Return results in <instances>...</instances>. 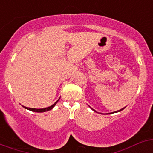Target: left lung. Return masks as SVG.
<instances>
[{
  "instance_id": "1",
  "label": "left lung",
  "mask_w": 153,
  "mask_h": 153,
  "mask_svg": "<svg viewBox=\"0 0 153 153\" xmlns=\"http://www.w3.org/2000/svg\"><path fill=\"white\" fill-rule=\"evenodd\" d=\"M124 109V108H123V109H120V110H118V111H116V112H113V113H117V112H120V111H121V110H123V109ZM93 109V111H95V110H94V109ZM96 112V111H95ZM107 114H108V113H107Z\"/></svg>"
}]
</instances>
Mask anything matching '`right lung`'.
Returning <instances> with one entry per match:
<instances>
[{
	"mask_svg": "<svg viewBox=\"0 0 153 153\" xmlns=\"http://www.w3.org/2000/svg\"><path fill=\"white\" fill-rule=\"evenodd\" d=\"M60 100V99H59ZM58 100L56 101V102H55L53 105H52V106H49V107H47V108H44V109H35V108H29V107H26V106H23V107H24L25 109H29V110H30V111H33V112H36V113H44V112H47V111H49V110H51V109H52L54 107V106L56 104V102H58Z\"/></svg>",
	"mask_w": 153,
	"mask_h": 153,
	"instance_id": "1",
	"label": "right lung"
}]
</instances>
